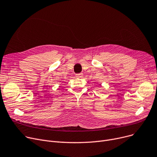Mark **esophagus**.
I'll return each instance as SVG.
<instances>
[{"instance_id":"1","label":"esophagus","mask_w":157,"mask_h":157,"mask_svg":"<svg viewBox=\"0 0 157 157\" xmlns=\"http://www.w3.org/2000/svg\"><path fill=\"white\" fill-rule=\"evenodd\" d=\"M82 76H83V75L82 74V73H79V74H76V78H82Z\"/></svg>"}]
</instances>
